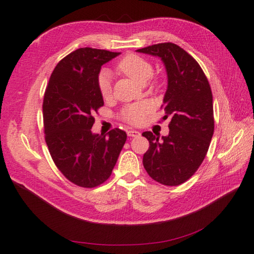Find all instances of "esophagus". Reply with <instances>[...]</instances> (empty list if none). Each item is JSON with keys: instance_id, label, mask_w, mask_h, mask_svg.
Masks as SVG:
<instances>
[{"instance_id": "34e87169", "label": "esophagus", "mask_w": 254, "mask_h": 254, "mask_svg": "<svg viewBox=\"0 0 254 254\" xmlns=\"http://www.w3.org/2000/svg\"><path fill=\"white\" fill-rule=\"evenodd\" d=\"M127 134L128 136L131 137H135V136H140V132L136 131V130H127Z\"/></svg>"}]
</instances>
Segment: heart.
<instances>
[{"mask_svg":"<svg viewBox=\"0 0 254 254\" xmlns=\"http://www.w3.org/2000/svg\"><path fill=\"white\" fill-rule=\"evenodd\" d=\"M117 70L138 83H145L153 74L152 64L138 55L128 54L117 64ZM155 84V82H153ZM98 88L103 99H109L112 94L111 76L107 70H102L98 76ZM152 110V104L147 101H138L123 107L120 119L131 126H140L145 121L146 116Z\"/></svg>","mask_w":254,"mask_h":254,"instance_id":"b5f03b06","label":"heart"}]
</instances>
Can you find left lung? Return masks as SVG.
<instances>
[{"label":"left lung","instance_id":"obj_1","mask_svg":"<svg viewBox=\"0 0 254 254\" xmlns=\"http://www.w3.org/2000/svg\"><path fill=\"white\" fill-rule=\"evenodd\" d=\"M136 52L158 56L165 64L168 86L163 119L171 118L167 136L142 133L150 142L143 165L157 183L181 185L197 172L210 145L215 130L210 84L199 64L176 44H155Z\"/></svg>","mask_w":254,"mask_h":254}]
</instances>
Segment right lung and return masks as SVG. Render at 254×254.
I'll list each match as a JSON object with an SVG mask.
<instances>
[{"instance_id":"add662e5","label":"right lung","mask_w":254,"mask_h":254,"mask_svg":"<svg viewBox=\"0 0 254 254\" xmlns=\"http://www.w3.org/2000/svg\"><path fill=\"white\" fill-rule=\"evenodd\" d=\"M120 53L83 47L55 67L43 101L45 141L51 156L69 182L83 188L101 185L111 176L127 133L113 128L92 134L93 114L103 107L98 76L103 64Z\"/></svg>"}]
</instances>
